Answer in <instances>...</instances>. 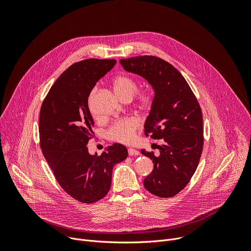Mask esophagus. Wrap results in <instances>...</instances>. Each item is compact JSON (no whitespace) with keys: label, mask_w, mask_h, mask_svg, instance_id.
I'll list each match as a JSON object with an SVG mask.
<instances>
[{"label":"esophagus","mask_w":251,"mask_h":251,"mask_svg":"<svg viewBox=\"0 0 251 251\" xmlns=\"http://www.w3.org/2000/svg\"><path fill=\"white\" fill-rule=\"evenodd\" d=\"M128 155L129 156H138L140 155V152L136 149H132V148H129L128 149Z\"/></svg>","instance_id":"obj_1"}]
</instances>
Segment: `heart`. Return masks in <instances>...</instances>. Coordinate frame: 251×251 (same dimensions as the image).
<instances>
[{
	"instance_id": "obj_1",
	"label": "heart",
	"mask_w": 251,
	"mask_h": 251,
	"mask_svg": "<svg viewBox=\"0 0 251 251\" xmlns=\"http://www.w3.org/2000/svg\"><path fill=\"white\" fill-rule=\"evenodd\" d=\"M112 85L116 94L123 101L126 99H131L136 93L138 88V85L135 79L126 75H117L113 79ZM93 93H94V90L92 91L89 98V106H90V100ZM139 102L143 107H148L152 102V95L148 92L143 93L139 97ZM138 127H139V123L136 119L134 118L123 119L114 123L110 127L108 132H107V136H108L110 140L124 143V144H129V143H131L134 140Z\"/></svg>"
}]
</instances>
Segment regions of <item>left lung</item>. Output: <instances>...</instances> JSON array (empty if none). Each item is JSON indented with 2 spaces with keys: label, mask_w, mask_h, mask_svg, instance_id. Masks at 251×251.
<instances>
[{
  "label": "left lung",
  "mask_w": 251,
  "mask_h": 251,
  "mask_svg": "<svg viewBox=\"0 0 251 251\" xmlns=\"http://www.w3.org/2000/svg\"><path fill=\"white\" fill-rule=\"evenodd\" d=\"M120 63L152 86L154 98L144 133L164 140L159 156L141 150L154 163L144 187L157 197H174L188 185L201 155L203 130L199 102L180 71L162 58L141 55L120 59Z\"/></svg>",
  "instance_id": "1"
}]
</instances>
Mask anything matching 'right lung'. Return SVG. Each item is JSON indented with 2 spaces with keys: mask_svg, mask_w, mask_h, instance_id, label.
<instances>
[{
  "mask_svg": "<svg viewBox=\"0 0 251 251\" xmlns=\"http://www.w3.org/2000/svg\"><path fill=\"white\" fill-rule=\"evenodd\" d=\"M115 59H84L56 79L43 102L40 140L43 154L61 188L80 202L92 203L110 190L113 167L128 156L115 143L100 156L89 154L93 118L88 97L96 82L115 65Z\"/></svg>",
  "mask_w": 251,
  "mask_h": 251,
  "instance_id": "1",
  "label": "right lung"
}]
</instances>
